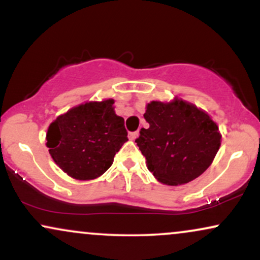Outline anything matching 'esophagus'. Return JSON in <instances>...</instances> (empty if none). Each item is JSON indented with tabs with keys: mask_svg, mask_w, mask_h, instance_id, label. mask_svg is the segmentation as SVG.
<instances>
[{
	"mask_svg": "<svg viewBox=\"0 0 260 260\" xmlns=\"http://www.w3.org/2000/svg\"><path fill=\"white\" fill-rule=\"evenodd\" d=\"M138 136H139V131H137V132H131L129 133V139L131 140H136Z\"/></svg>",
	"mask_w": 260,
	"mask_h": 260,
	"instance_id": "34e87169",
	"label": "esophagus"
}]
</instances>
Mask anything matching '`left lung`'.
<instances>
[{
    "label": "left lung",
    "mask_w": 260,
    "mask_h": 260,
    "mask_svg": "<svg viewBox=\"0 0 260 260\" xmlns=\"http://www.w3.org/2000/svg\"><path fill=\"white\" fill-rule=\"evenodd\" d=\"M144 117L150 127L141 128L136 143L157 181L183 185L211 166L222 136L206 111L175 97L147 103Z\"/></svg>",
    "instance_id": "left-lung-1"
}]
</instances>
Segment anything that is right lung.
Returning a JSON list of instances; mask_svg holds the SVG:
<instances>
[{
  "instance_id": "obj_1",
  "label": "right lung",
  "mask_w": 260,
  "mask_h": 260,
  "mask_svg": "<svg viewBox=\"0 0 260 260\" xmlns=\"http://www.w3.org/2000/svg\"><path fill=\"white\" fill-rule=\"evenodd\" d=\"M114 103L111 98L86 102L50 123L45 138L49 153L68 176L86 181L103 175L128 140Z\"/></svg>"
}]
</instances>
